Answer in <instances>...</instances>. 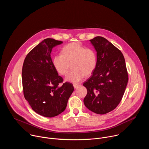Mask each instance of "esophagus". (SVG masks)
I'll return each instance as SVG.
<instances>
[{"instance_id":"esophagus-1","label":"esophagus","mask_w":149,"mask_h":149,"mask_svg":"<svg viewBox=\"0 0 149 149\" xmlns=\"http://www.w3.org/2000/svg\"><path fill=\"white\" fill-rule=\"evenodd\" d=\"M81 86V85L80 84H73V86H74V87L75 88H78V87H80Z\"/></svg>"}]
</instances>
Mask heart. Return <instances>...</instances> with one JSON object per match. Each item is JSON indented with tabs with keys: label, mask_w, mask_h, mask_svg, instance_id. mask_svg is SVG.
Returning <instances> with one entry per match:
<instances>
[{
	"label": "heart",
	"mask_w": 149,
	"mask_h": 149,
	"mask_svg": "<svg viewBox=\"0 0 149 149\" xmlns=\"http://www.w3.org/2000/svg\"><path fill=\"white\" fill-rule=\"evenodd\" d=\"M62 54H56L52 58L53 65L62 75L68 73L66 80L77 82L81 81L85 75L93 73L97 65V56L94 49L86 48L79 42H72L63 47Z\"/></svg>",
	"instance_id": "b5f03b06"
}]
</instances>
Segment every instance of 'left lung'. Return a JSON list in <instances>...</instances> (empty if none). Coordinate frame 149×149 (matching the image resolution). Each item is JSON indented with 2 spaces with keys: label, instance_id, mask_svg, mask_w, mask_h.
Returning a JSON list of instances; mask_svg holds the SVG:
<instances>
[{
  "label": "left lung",
  "instance_id": "1",
  "mask_svg": "<svg viewBox=\"0 0 149 149\" xmlns=\"http://www.w3.org/2000/svg\"><path fill=\"white\" fill-rule=\"evenodd\" d=\"M90 40L97 51V65L83 84L87 90L84 103L91 111L104 114L120 102L128 82V73L120 50L102 36Z\"/></svg>",
  "mask_w": 149,
  "mask_h": 149
}]
</instances>
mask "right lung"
<instances>
[{"instance_id":"1","label":"right lung","mask_w":149,"mask_h":149,"mask_svg":"<svg viewBox=\"0 0 149 149\" xmlns=\"http://www.w3.org/2000/svg\"><path fill=\"white\" fill-rule=\"evenodd\" d=\"M62 43L52 38L42 40L27 54L22 67L25 98L35 112L46 117L64 111L74 90L72 84H62L51 57L52 48Z\"/></svg>"}]
</instances>
